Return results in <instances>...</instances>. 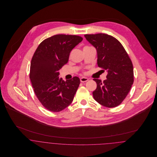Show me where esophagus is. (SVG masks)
<instances>
[{
  "instance_id": "esophagus-1",
  "label": "esophagus",
  "mask_w": 157,
  "mask_h": 157,
  "mask_svg": "<svg viewBox=\"0 0 157 157\" xmlns=\"http://www.w3.org/2000/svg\"><path fill=\"white\" fill-rule=\"evenodd\" d=\"M88 80H89V79L88 78H86V77H82V78H80V82L82 83L86 82H87Z\"/></svg>"
}]
</instances>
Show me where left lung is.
Instances as JSON below:
<instances>
[{"label": "left lung", "instance_id": "obj_1", "mask_svg": "<svg viewBox=\"0 0 157 157\" xmlns=\"http://www.w3.org/2000/svg\"><path fill=\"white\" fill-rule=\"evenodd\" d=\"M85 37L97 49L98 67L108 71L103 82L94 79L97 83L94 98L105 107H116L125 99L134 83L132 61L121 44L111 36L99 33Z\"/></svg>", "mask_w": 157, "mask_h": 157}]
</instances>
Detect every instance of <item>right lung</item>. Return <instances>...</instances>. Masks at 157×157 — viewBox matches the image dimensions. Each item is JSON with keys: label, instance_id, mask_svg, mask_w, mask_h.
<instances>
[{"label": "right lung", "instance_id": "right-lung-1", "mask_svg": "<svg viewBox=\"0 0 157 157\" xmlns=\"http://www.w3.org/2000/svg\"><path fill=\"white\" fill-rule=\"evenodd\" d=\"M82 40L78 36L57 34L42 41L33 56L29 73L32 86L39 101L51 112L67 108L79 86L78 77L65 82L59 75L71 51Z\"/></svg>", "mask_w": 157, "mask_h": 157}]
</instances>
